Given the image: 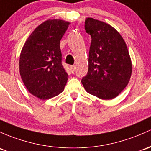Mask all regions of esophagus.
I'll return each instance as SVG.
<instances>
[{
  "instance_id": "obj_1",
  "label": "esophagus",
  "mask_w": 151,
  "mask_h": 151,
  "mask_svg": "<svg viewBox=\"0 0 151 151\" xmlns=\"http://www.w3.org/2000/svg\"><path fill=\"white\" fill-rule=\"evenodd\" d=\"M70 69L71 72L74 73V71H75V69H76L75 65H70Z\"/></svg>"
}]
</instances>
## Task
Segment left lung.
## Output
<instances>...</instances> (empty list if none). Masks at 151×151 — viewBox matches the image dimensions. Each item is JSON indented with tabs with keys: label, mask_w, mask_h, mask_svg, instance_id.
I'll return each mask as SVG.
<instances>
[{
	"label": "left lung",
	"mask_w": 151,
	"mask_h": 151,
	"mask_svg": "<svg viewBox=\"0 0 151 151\" xmlns=\"http://www.w3.org/2000/svg\"><path fill=\"white\" fill-rule=\"evenodd\" d=\"M85 30L91 37L88 70L81 83L90 94L112 99L127 86L132 74V62L120 34L109 24L87 18Z\"/></svg>",
	"instance_id": "1"
}]
</instances>
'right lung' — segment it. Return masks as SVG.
Listing matches in <instances>:
<instances>
[{
	"instance_id": "add662e5",
	"label": "right lung",
	"mask_w": 151,
	"mask_h": 151,
	"mask_svg": "<svg viewBox=\"0 0 151 151\" xmlns=\"http://www.w3.org/2000/svg\"><path fill=\"white\" fill-rule=\"evenodd\" d=\"M69 24L60 19L45 21L31 34L21 52V77L29 93L40 99L63 92L68 79L60 42Z\"/></svg>"
}]
</instances>
